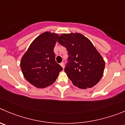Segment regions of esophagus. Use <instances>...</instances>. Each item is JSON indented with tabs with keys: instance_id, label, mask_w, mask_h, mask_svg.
I'll list each match as a JSON object with an SVG mask.
<instances>
[{
	"instance_id": "34e87169",
	"label": "esophagus",
	"mask_w": 125,
	"mask_h": 125,
	"mask_svg": "<svg viewBox=\"0 0 125 125\" xmlns=\"http://www.w3.org/2000/svg\"><path fill=\"white\" fill-rule=\"evenodd\" d=\"M60 65H61V67L64 69V62H61V63L60 64Z\"/></svg>"
}]
</instances>
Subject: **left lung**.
Returning <instances> with one entry per match:
<instances>
[{"label":"left lung","mask_w":125,"mask_h":125,"mask_svg":"<svg viewBox=\"0 0 125 125\" xmlns=\"http://www.w3.org/2000/svg\"><path fill=\"white\" fill-rule=\"evenodd\" d=\"M58 42L68 52L64 71L75 86L86 89L99 82L104 73L105 61L87 37L80 33L63 34Z\"/></svg>","instance_id":"1"}]
</instances>
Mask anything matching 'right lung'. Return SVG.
<instances>
[{"label":"right lung","mask_w":125,"mask_h":125,"mask_svg":"<svg viewBox=\"0 0 125 125\" xmlns=\"http://www.w3.org/2000/svg\"><path fill=\"white\" fill-rule=\"evenodd\" d=\"M58 34L45 32L35 38L21 58L20 66L24 77L39 88L52 85L62 67L55 61L54 47Z\"/></svg>","instance_id":"add662e5"}]
</instances>
